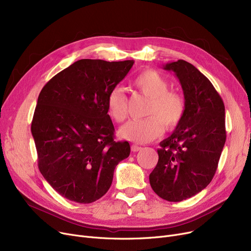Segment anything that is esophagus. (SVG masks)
<instances>
[{
  "mask_svg": "<svg viewBox=\"0 0 251 251\" xmlns=\"http://www.w3.org/2000/svg\"><path fill=\"white\" fill-rule=\"evenodd\" d=\"M141 149H142L141 147H138V146H136V144H132V146H131V151H134V152L139 151Z\"/></svg>",
  "mask_w": 251,
  "mask_h": 251,
  "instance_id": "obj_1",
  "label": "esophagus"
}]
</instances>
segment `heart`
Masks as SVG:
<instances>
[{
    "mask_svg": "<svg viewBox=\"0 0 251 251\" xmlns=\"http://www.w3.org/2000/svg\"><path fill=\"white\" fill-rule=\"evenodd\" d=\"M132 85L143 96L150 99L147 115L139 120H130L119 129V136L123 139L146 143L159 137L164 127L175 129L185 114V100L176 91L169 90L166 78L154 70H146L138 74ZM107 111L116 122H122L127 116V98L122 89H112L107 98Z\"/></svg>",
    "mask_w": 251,
    "mask_h": 251,
    "instance_id": "obj_1",
    "label": "heart"
}]
</instances>
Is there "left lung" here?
I'll return each mask as SVG.
<instances>
[{"label": "left lung", "instance_id": "left-lung-1", "mask_svg": "<svg viewBox=\"0 0 251 251\" xmlns=\"http://www.w3.org/2000/svg\"><path fill=\"white\" fill-rule=\"evenodd\" d=\"M179 79L185 100L181 123L157 150L152 190L168 201L190 199L212 181L226 141L225 105L208 79L184 60L163 66Z\"/></svg>", "mask_w": 251, "mask_h": 251}]
</instances>
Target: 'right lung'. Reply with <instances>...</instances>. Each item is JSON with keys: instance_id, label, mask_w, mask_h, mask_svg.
Wrapping results in <instances>:
<instances>
[{"instance_id": "right-lung-1", "label": "right lung", "mask_w": 251, "mask_h": 251, "mask_svg": "<svg viewBox=\"0 0 251 251\" xmlns=\"http://www.w3.org/2000/svg\"><path fill=\"white\" fill-rule=\"evenodd\" d=\"M133 64L78 60L38 96L31 123L38 169L69 201L100 200L111 187L116 166L130 154L128 141L114 140L107 98Z\"/></svg>"}]
</instances>
